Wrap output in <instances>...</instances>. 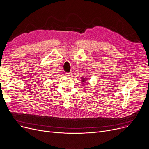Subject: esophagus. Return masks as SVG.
Listing matches in <instances>:
<instances>
[{
  "label": "esophagus",
  "instance_id": "esophagus-1",
  "mask_svg": "<svg viewBox=\"0 0 149 149\" xmlns=\"http://www.w3.org/2000/svg\"><path fill=\"white\" fill-rule=\"evenodd\" d=\"M65 75L67 76H69L71 75V73H65Z\"/></svg>",
  "mask_w": 149,
  "mask_h": 149
}]
</instances>
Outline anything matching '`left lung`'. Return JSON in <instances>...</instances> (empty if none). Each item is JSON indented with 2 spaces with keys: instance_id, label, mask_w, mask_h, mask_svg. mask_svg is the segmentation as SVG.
<instances>
[{
  "instance_id": "left-lung-1",
  "label": "left lung",
  "mask_w": 149,
  "mask_h": 149,
  "mask_svg": "<svg viewBox=\"0 0 149 149\" xmlns=\"http://www.w3.org/2000/svg\"><path fill=\"white\" fill-rule=\"evenodd\" d=\"M82 82H85L86 81V78H82Z\"/></svg>"
}]
</instances>
